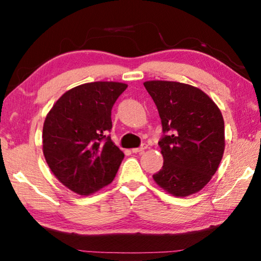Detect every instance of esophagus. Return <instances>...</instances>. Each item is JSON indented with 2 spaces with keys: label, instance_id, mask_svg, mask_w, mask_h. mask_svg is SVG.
<instances>
[{
  "label": "esophagus",
  "instance_id": "esophagus-1",
  "mask_svg": "<svg viewBox=\"0 0 261 261\" xmlns=\"http://www.w3.org/2000/svg\"><path fill=\"white\" fill-rule=\"evenodd\" d=\"M146 148H147V145L146 144H143L140 147L132 148V153H143Z\"/></svg>",
  "mask_w": 261,
  "mask_h": 261
}]
</instances>
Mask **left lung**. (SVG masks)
I'll return each mask as SVG.
<instances>
[{
    "label": "left lung",
    "instance_id": "obj_1",
    "mask_svg": "<svg viewBox=\"0 0 261 261\" xmlns=\"http://www.w3.org/2000/svg\"><path fill=\"white\" fill-rule=\"evenodd\" d=\"M161 118L163 166L155 183L176 197L205 187L224 152V122L218 106L199 88L167 81L145 82Z\"/></svg>",
    "mask_w": 261,
    "mask_h": 261
}]
</instances>
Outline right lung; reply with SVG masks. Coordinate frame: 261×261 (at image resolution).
Masks as SVG:
<instances>
[{
  "mask_svg": "<svg viewBox=\"0 0 261 261\" xmlns=\"http://www.w3.org/2000/svg\"><path fill=\"white\" fill-rule=\"evenodd\" d=\"M126 87L116 82L83 84L65 92L47 114L42 129L47 165L81 196L112 183L124 158L107 134L113 106Z\"/></svg>",
  "mask_w": 261,
  "mask_h": 261,
  "instance_id": "add662e5",
  "label": "right lung"
}]
</instances>
